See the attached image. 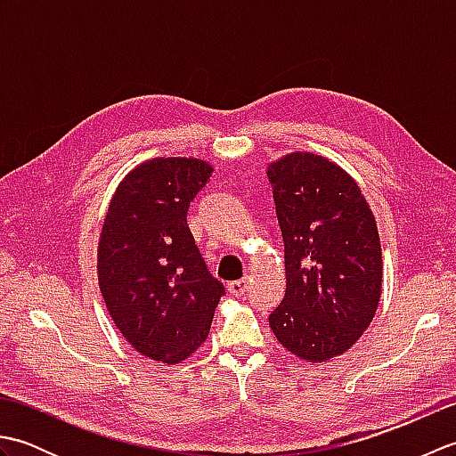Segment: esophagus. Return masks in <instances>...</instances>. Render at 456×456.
I'll return each mask as SVG.
<instances>
[{
	"label": "esophagus",
	"mask_w": 456,
	"mask_h": 456,
	"mask_svg": "<svg viewBox=\"0 0 456 456\" xmlns=\"http://www.w3.org/2000/svg\"><path fill=\"white\" fill-rule=\"evenodd\" d=\"M227 289H229V294L235 296V297L243 296L248 289V280L243 278V280H237V282H231V284H227Z\"/></svg>",
	"instance_id": "esophagus-1"
}]
</instances>
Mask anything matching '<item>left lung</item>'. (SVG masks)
Returning <instances> with one entry per match:
<instances>
[{
	"label": "left lung",
	"instance_id": "8db88e82",
	"mask_svg": "<svg viewBox=\"0 0 456 456\" xmlns=\"http://www.w3.org/2000/svg\"><path fill=\"white\" fill-rule=\"evenodd\" d=\"M266 176L286 260V294L270 329L289 353L323 362L361 338L380 302L376 221L356 182L317 154H286Z\"/></svg>",
	"mask_w": 456,
	"mask_h": 456
}]
</instances>
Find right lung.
<instances>
[{
  "label": "right lung",
  "mask_w": 456,
  "mask_h": 456,
  "mask_svg": "<svg viewBox=\"0 0 456 456\" xmlns=\"http://www.w3.org/2000/svg\"><path fill=\"white\" fill-rule=\"evenodd\" d=\"M213 168L200 159H152L119 183L98 247L100 289L134 351L176 364L206 341L225 288L209 274L188 209Z\"/></svg>",
  "instance_id": "add662e5"
}]
</instances>
